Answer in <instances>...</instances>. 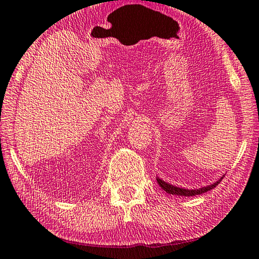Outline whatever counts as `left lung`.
Segmentation results:
<instances>
[{
	"mask_svg": "<svg viewBox=\"0 0 259 259\" xmlns=\"http://www.w3.org/2000/svg\"><path fill=\"white\" fill-rule=\"evenodd\" d=\"M224 175L222 176L220 180H217L215 183H212L210 185H207V187H202L200 189H184V188H179L176 185L170 184L166 181L161 180L160 178L157 176V182L160 185V188L169 194H175V196H183V197H193V196H199V194H202L207 191H210V190L214 189L216 185H219L222 180H223Z\"/></svg>",
	"mask_w": 259,
	"mask_h": 259,
	"instance_id": "8db88e82",
	"label": "left lung"
}]
</instances>
